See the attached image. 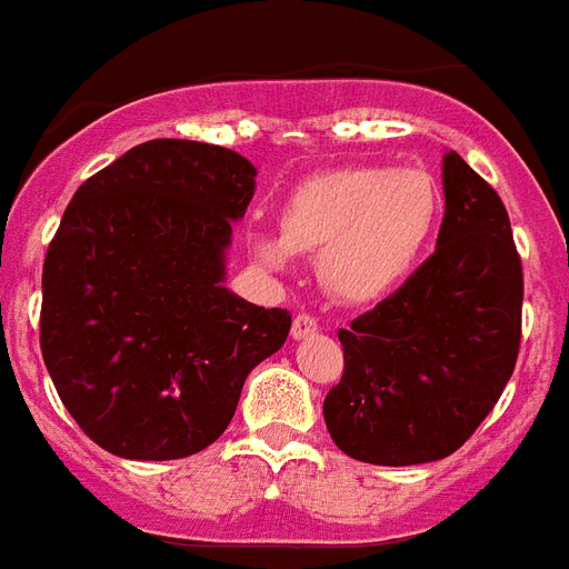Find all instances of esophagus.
I'll list each match as a JSON object with an SVG mask.
<instances>
[{"label": "esophagus", "instance_id": "1", "mask_svg": "<svg viewBox=\"0 0 569 569\" xmlns=\"http://www.w3.org/2000/svg\"><path fill=\"white\" fill-rule=\"evenodd\" d=\"M290 335H293V340L311 338V335H317V320H313L311 313H299L293 326H290Z\"/></svg>", "mask_w": 569, "mask_h": 569}]
</instances>
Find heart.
Here are the masks:
<instances>
[{"mask_svg": "<svg viewBox=\"0 0 569 569\" xmlns=\"http://www.w3.org/2000/svg\"><path fill=\"white\" fill-rule=\"evenodd\" d=\"M440 188L420 167H347L302 181L279 208V234L249 231L247 249L267 272L290 270L293 252H320L331 297L370 306L420 263L440 217Z\"/></svg>", "mask_w": 569, "mask_h": 569, "instance_id": "1", "label": "heart"}]
</instances>
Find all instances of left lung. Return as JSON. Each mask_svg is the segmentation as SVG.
Segmentation results:
<instances>
[{"label": "left lung", "instance_id": "left-lung-1", "mask_svg": "<svg viewBox=\"0 0 569 569\" xmlns=\"http://www.w3.org/2000/svg\"><path fill=\"white\" fill-rule=\"evenodd\" d=\"M443 197L435 256L338 331L343 379L322 417L340 452L363 465L452 456L515 372L522 267L506 206L458 152L443 156Z\"/></svg>", "mask_w": 569, "mask_h": 569}]
</instances>
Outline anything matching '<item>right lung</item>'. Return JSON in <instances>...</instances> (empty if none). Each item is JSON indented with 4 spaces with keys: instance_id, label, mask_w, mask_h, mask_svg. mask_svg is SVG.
Segmentation results:
<instances>
[{
    "instance_id": "1",
    "label": "right lung",
    "mask_w": 569,
    "mask_h": 569,
    "mask_svg": "<svg viewBox=\"0 0 569 569\" xmlns=\"http://www.w3.org/2000/svg\"><path fill=\"white\" fill-rule=\"evenodd\" d=\"M258 170L199 140H149L90 176L43 261L40 349L81 431L111 456L211 447L243 381L288 340L284 308L226 288Z\"/></svg>"
}]
</instances>
